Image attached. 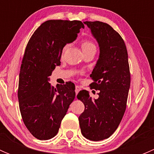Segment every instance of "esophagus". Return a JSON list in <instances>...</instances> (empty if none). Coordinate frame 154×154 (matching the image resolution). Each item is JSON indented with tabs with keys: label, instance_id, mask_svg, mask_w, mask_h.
<instances>
[{
	"label": "esophagus",
	"instance_id": "34e87169",
	"mask_svg": "<svg viewBox=\"0 0 154 154\" xmlns=\"http://www.w3.org/2000/svg\"><path fill=\"white\" fill-rule=\"evenodd\" d=\"M80 91V87H79L78 86H75V93H76V94H78V92Z\"/></svg>",
	"mask_w": 154,
	"mask_h": 154
}]
</instances>
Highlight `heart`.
<instances>
[{
  "instance_id": "1",
  "label": "heart",
  "mask_w": 154,
  "mask_h": 154,
  "mask_svg": "<svg viewBox=\"0 0 154 154\" xmlns=\"http://www.w3.org/2000/svg\"><path fill=\"white\" fill-rule=\"evenodd\" d=\"M67 48H68V45H66L64 47V48H63V51H65V50H66ZM95 48V46H94V45L90 41L83 42V44H82V49L84 50V49H87V48Z\"/></svg>"
}]
</instances>
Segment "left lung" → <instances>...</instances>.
Masks as SVG:
<instances>
[{
	"mask_svg": "<svg viewBox=\"0 0 154 154\" xmlns=\"http://www.w3.org/2000/svg\"><path fill=\"white\" fill-rule=\"evenodd\" d=\"M100 49L98 60L90 77L91 88L99 90V97L92 99L86 90L77 94L85 106L79 116L83 136L100 141L113 134L121 123L127 106L130 87L128 54L123 38L106 23L84 21Z\"/></svg>",
	"mask_w": 154,
	"mask_h": 154,
	"instance_id": "8db88e82",
	"label": "left lung"
}]
</instances>
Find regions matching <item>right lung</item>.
Masks as SVG:
<instances>
[{
  "label": "right lung",
  "instance_id": "1",
  "mask_svg": "<svg viewBox=\"0 0 154 154\" xmlns=\"http://www.w3.org/2000/svg\"><path fill=\"white\" fill-rule=\"evenodd\" d=\"M80 21L49 20L34 32L26 47L19 73L18 98L23 122L40 140L54 137L75 97L71 82L51 86L49 77L60 65L63 49L75 41Z\"/></svg>",
  "mask_w": 154,
  "mask_h": 154
}]
</instances>
